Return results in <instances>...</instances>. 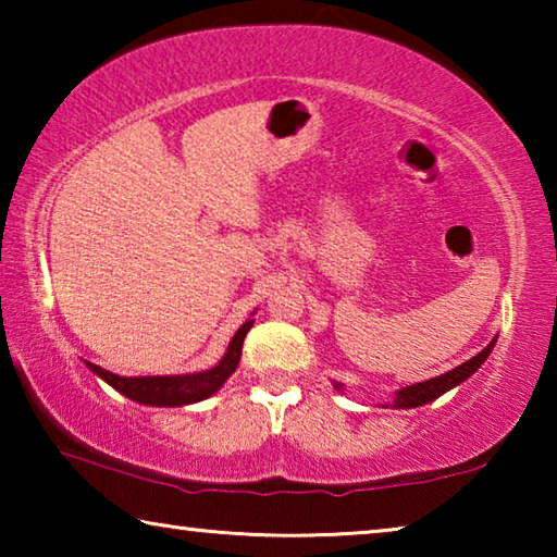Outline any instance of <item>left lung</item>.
Masks as SVG:
<instances>
[{
	"mask_svg": "<svg viewBox=\"0 0 557 557\" xmlns=\"http://www.w3.org/2000/svg\"><path fill=\"white\" fill-rule=\"evenodd\" d=\"M496 346V336L492 342L486 344V348H482L476 356H471L469 361H465L457 369H451L442 375H435V379L430 381H422V383H412L408 388H400L395 391V398H393V408H400V410H408V408H420V405H428L432 400H437L440 395H445L447 391L457 388L459 383H465L471 373L479 371V366H482L488 354H492V348ZM334 388L338 393H344V385L334 381ZM383 405V403H381ZM383 408H388V405H383Z\"/></svg>",
	"mask_w": 557,
	"mask_h": 557,
	"instance_id": "obj_1",
	"label": "left lung"
}]
</instances>
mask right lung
Listing matches in <instances>:
<instances>
[{"mask_svg": "<svg viewBox=\"0 0 557 557\" xmlns=\"http://www.w3.org/2000/svg\"><path fill=\"white\" fill-rule=\"evenodd\" d=\"M252 322H256V319H248V322L235 332L221 361L206 371L182 375H117L100 369V366L90 361H86V366L98 375V379L112 385V388L129 400L152 405V408H182V405H194L211 398L213 393H219L223 388V383L231 379L235 369H238L245 334L250 332Z\"/></svg>", "mask_w": 557, "mask_h": 557, "instance_id": "right-lung-1", "label": "right lung"}]
</instances>
